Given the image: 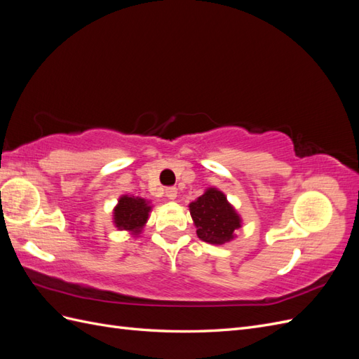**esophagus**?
I'll return each mask as SVG.
<instances>
[{"instance_id": "obj_1", "label": "esophagus", "mask_w": 359, "mask_h": 359, "mask_svg": "<svg viewBox=\"0 0 359 359\" xmlns=\"http://www.w3.org/2000/svg\"><path fill=\"white\" fill-rule=\"evenodd\" d=\"M165 193H166L168 199H172V201H173V199H177V193H178V191H177V189H175V187H168Z\"/></svg>"}]
</instances>
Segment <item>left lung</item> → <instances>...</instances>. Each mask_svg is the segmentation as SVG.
<instances>
[{
    "mask_svg": "<svg viewBox=\"0 0 359 359\" xmlns=\"http://www.w3.org/2000/svg\"><path fill=\"white\" fill-rule=\"evenodd\" d=\"M196 233L202 241L222 245L235 238L241 227V217L227 202L224 193L210 187L202 196L189 205Z\"/></svg>",
    "mask_w": 359,
    "mask_h": 359,
    "instance_id": "8db88e82",
    "label": "left lung"
}]
</instances>
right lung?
Masks as SVG:
<instances>
[{"instance_id":"add662e5","label":"right lung","mask_w":359,"mask_h":359,"mask_svg":"<svg viewBox=\"0 0 359 359\" xmlns=\"http://www.w3.org/2000/svg\"><path fill=\"white\" fill-rule=\"evenodd\" d=\"M149 211L151 206L148 201L124 194L118 199V203L114 208V223L119 231L139 235L148 220Z\"/></svg>"}]
</instances>
